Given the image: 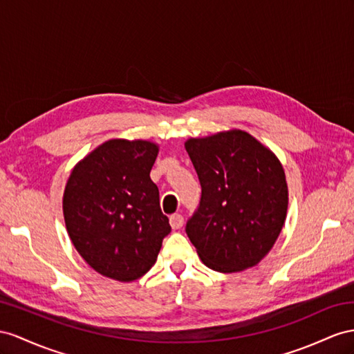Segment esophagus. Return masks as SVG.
<instances>
[{
    "mask_svg": "<svg viewBox=\"0 0 354 354\" xmlns=\"http://www.w3.org/2000/svg\"><path fill=\"white\" fill-rule=\"evenodd\" d=\"M183 224H184V216L180 215V214H174V215H170V225H171V229H180L183 227Z\"/></svg>",
    "mask_w": 354,
    "mask_h": 354,
    "instance_id": "34e87169",
    "label": "esophagus"
}]
</instances>
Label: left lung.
Wrapping results in <instances>:
<instances>
[{
	"instance_id": "obj_1",
	"label": "left lung",
	"mask_w": 354,
	"mask_h": 354,
	"mask_svg": "<svg viewBox=\"0 0 354 354\" xmlns=\"http://www.w3.org/2000/svg\"><path fill=\"white\" fill-rule=\"evenodd\" d=\"M185 149L202 187L185 225L198 257L224 274L257 265L286 220L288 189L281 162L242 130L189 139Z\"/></svg>"
}]
</instances>
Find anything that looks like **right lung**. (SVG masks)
<instances>
[{
    "label": "right lung",
    "mask_w": 354,
    "mask_h": 354,
    "mask_svg": "<svg viewBox=\"0 0 354 354\" xmlns=\"http://www.w3.org/2000/svg\"><path fill=\"white\" fill-rule=\"evenodd\" d=\"M157 153L156 143L112 139L71 171L62 198L66 227L98 274L133 281L156 263L171 230L149 176Z\"/></svg>",
    "instance_id": "right-lung-1"
}]
</instances>
